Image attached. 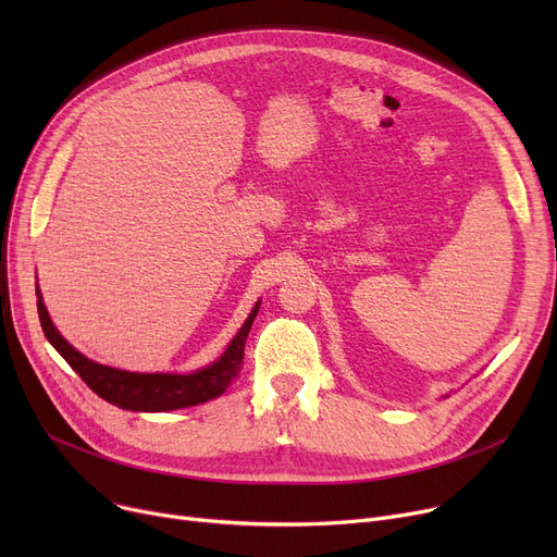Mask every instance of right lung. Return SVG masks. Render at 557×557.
I'll list each match as a JSON object with an SVG mask.
<instances>
[{
    "mask_svg": "<svg viewBox=\"0 0 557 557\" xmlns=\"http://www.w3.org/2000/svg\"><path fill=\"white\" fill-rule=\"evenodd\" d=\"M38 296V315L40 325L47 341L58 349L72 370L90 386L101 399L126 408V411H144V413H160V411H175V408H187L202 401H210L223 395L234 379H237L244 361V345L248 332L252 327V320L259 311L257 302L246 318V323L227 345L225 352L212 366L196 370L191 374H169V372H128L116 370L110 366L95 363L83 357L78 349H74L51 323L47 307L42 302L40 288L36 286Z\"/></svg>",
    "mask_w": 557,
    "mask_h": 557,
    "instance_id": "1",
    "label": "right lung"
}]
</instances>
